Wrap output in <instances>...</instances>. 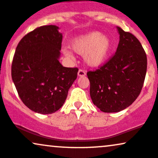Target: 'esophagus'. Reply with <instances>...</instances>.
Segmentation results:
<instances>
[{
    "label": "esophagus",
    "mask_w": 158,
    "mask_h": 158,
    "mask_svg": "<svg viewBox=\"0 0 158 158\" xmlns=\"http://www.w3.org/2000/svg\"><path fill=\"white\" fill-rule=\"evenodd\" d=\"M86 75V72L85 71V70L83 69H79L78 72H77V75L79 76V77H83V76H85Z\"/></svg>",
    "instance_id": "1"
}]
</instances>
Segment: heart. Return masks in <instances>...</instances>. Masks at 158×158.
<instances>
[{
  "label": "heart",
  "instance_id": "1",
  "mask_svg": "<svg viewBox=\"0 0 158 158\" xmlns=\"http://www.w3.org/2000/svg\"><path fill=\"white\" fill-rule=\"evenodd\" d=\"M70 47L75 52L83 55L88 66L97 67L106 60L112 50V43L109 36L94 31L76 37L70 43ZM63 53L68 57H72L71 52L66 49L63 50Z\"/></svg>",
  "mask_w": 158,
  "mask_h": 158
}]
</instances>
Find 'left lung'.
Masks as SVG:
<instances>
[{"mask_svg": "<svg viewBox=\"0 0 158 158\" xmlns=\"http://www.w3.org/2000/svg\"><path fill=\"white\" fill-rule=\"evenodd\" d=\"M117 28L120 41L115 54L98 69L87 72L92 101L103 112L129 106L141 92L147 69V57L138 39Z\"/></svg>", "mask_w": 158, "mask_h": 158, "instance_id": "8db88e82", "label": "left lung"}]
</instances>
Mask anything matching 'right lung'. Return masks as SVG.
Wrapping results in <instances>:
<instances>
[{"label":"right lung","mask_w":158,"mask_h":158,"mask_svg":"<svg viewBox=\"0 0 158 158\" xmlns=\"http://www.w3.org/2000/svg\"><path fill=\"white\" fill-rule=\"evenodd\" d=\"M58 29L42 26L28 33L12 60V81L20 100L40 114H52L64 105L78 72L59 62L63 35Z\"/></svg>","instance_id":"1"}]
</instances>
